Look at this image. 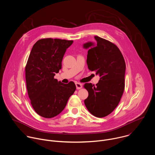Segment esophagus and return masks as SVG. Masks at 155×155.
I'll use <instances>...</instances> for the list:
<instances>
[{
    "label": "esophagus",
    "mask_w": 155,
    "mask_h": 155,
    "mask_svg": "<svg viewBox=\"0 0 155 155\" xmlns=\"http://www.w3.org/2000/svg\"><path fill=\"white\" fill-rule=\"evenodd\" d=\"M75 84H76V88H77L78 90L82 88V84H80V83H78V82H76Z\"/></svg>",
    "instance_id": "obj_1"
}]
</instances>
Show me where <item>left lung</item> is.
I'll return each mask as SVG.
<instances>
[{
	"mask_svg": "<svg viewBox=\"0 0 155 155\" xmlns=\"http://www.w3.org/2000/svg\"><path fill=\"white\" fill-rule=\"evenodd\" d=\"M95 42L84 44L88 49L87 64L88 69L99 74V82L85 83L84 87L88 96L85 105L91 114L97 117L110 114L117 106L125 88V62L124 57L113 43L94 36Z\"/></svg>",
	"mask_w": 155,
	"mask_h": 155,
	"instance_id": "8db88e82",
	"label": "left lung"
}]
</instances>
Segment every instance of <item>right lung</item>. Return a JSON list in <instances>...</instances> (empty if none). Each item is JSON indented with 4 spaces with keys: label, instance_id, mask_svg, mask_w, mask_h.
Listing matches in <instances>:
<instances>
[{
    "label": "right lung",
    "instance_id": "obj_1",
    "mask_svg": "<svg viewBox=\"0 0 155 155\" xmlns=\"http://www.w3.org/2000/svg\"><path fill=\"white\" fill-rule=\"evenodd\" d=\"M73 41L45 38L33 45L25 66V78L31 104L39 116L51 118L65 107L76 90L72 81L63 84L54 78L62 68L66 50Z\"/></svg>",
    "mask_w": 155,
    "mask_h": 155
}]
</instances>
